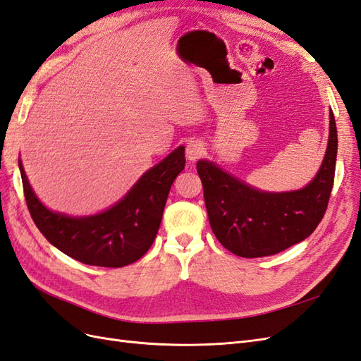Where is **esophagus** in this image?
<instances>
[{"label":"esophagus","instance_id":"34e87169","mask_svg":"<svg viewBox=\"0 0 361 361\" xmlns=\"http://www.w3.org/2000/svg\"><path fill=\"white\" fill-rule=\"evenodd\" d=\"M203 152H204V146H203L202 141L192 140V141H190V143L187 145V150H185V155H187L190 162H194V161H197L203 155Z\"/></svg>","mask_w":361,"mask_h":361}]
</instances>
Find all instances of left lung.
Returning <instances> with one entry per match:
<instances>
[{"instance_id":"left-lung-1","label":"left lung","mask_w":361,"mask_h":361,"mask_svg":"<svg viewBox=\"0 0 361 361\" xmlns=\"http://www.w3.org/2000/svg\"><path fill=\"white\" fill-rule=\"evenodd\" d=\"M337 129L330 110V134L316 176L301 190L271 192L251 187L215 162L197 161L204 204L218 241L241 257L280 253L310 236L326 211L334 182Z\"/></svg>"}]
</instances>
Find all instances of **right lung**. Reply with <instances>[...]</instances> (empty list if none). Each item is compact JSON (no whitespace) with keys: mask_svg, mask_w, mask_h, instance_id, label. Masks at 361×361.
<instances>
[{"mask_svg":"<svg viewBox=\"0 0 361 361\" xmlns=\"http://www.w3.org/2000/svg\"><path fill=\"white\" fill-rule=\"evenodd\" d=\"M183 169L185 147L179 146L108 209L72 216L54 212L39 200L19 159L28 211L42 235L69 257L106 268H122L145 256L158 233L171 185Z\"/></svg>","mask_w":361,"mask_h":361,"instance_id":"right-lung-1","label":"right lung"}]
</instances>
